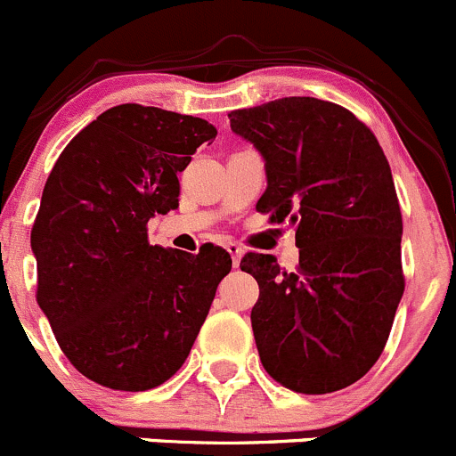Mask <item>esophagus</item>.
<instances>
[{
  "label": "esophagus",
  "mask_w": 456,
  "mask_h": 456,
  "mask_svg": "<svg viewBox=\"0 0 456 456\" xmlns=\"http://www.w3.org/2000/svg\"><path fill=\"white\" fill-rule=\"evenodd\" d=\"M228 252L230 256H232V265L234 268H239V264H241V255H243L241 246H239V243H228Z\"/></svg>",
  "instance_id": "1"
}]
</instances>
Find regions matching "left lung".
Wrapping results in <instances>:
<instances>
[{
	"label": "left lung",
	"instance_id": "1",
	"mask_svg": "<svg viewBox=\"0 0 456 456\" xmlns=\"http://www.w3.org/2000/svg\"><path fill=\"white\" fill-rule=\"evenodd\" d=\"M264 159L270 222L297 228L299 268L248 252L259 283L250 313L265 372L305 395L359 381L379 359L403 295L399 201L379 142L350 110L283 97L230 112Z\"/></svg>",
	"mask_w": 456,
	"mask_h": 456
}]
</instances>
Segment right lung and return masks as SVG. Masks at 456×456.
Here are the masks:
<instances>
[{"mask_svg": "<svg viewBox=\"0 0 456 456\" xmlns=\"http://www.w3.org/2000/svg\"><path fill=\"white\" fill-rule=\"evenodd\" d=\"M215 137L200 117L121 103L53 166L30 232L37 304L90 381L151 390L191 354L232 259L213 243L200 255L151 246L146 224L177 208V173Z\"/></svg>", "mask_w": 456, "mask_h": 456, "instance_id": "add662e5", "label": "right lung"}]
</instances>
